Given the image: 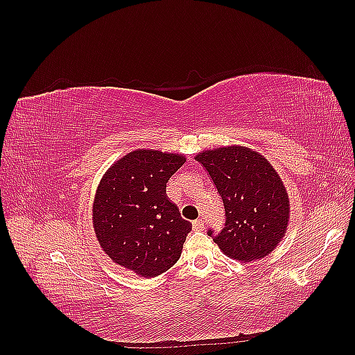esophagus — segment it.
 Wrapping results in <instances>:
<instances>
[{
	"label": "esophagus",
	"mask_w": 355,
	"mask_h": 355,
	"mask_svg": "<svg viewBox=\"0 0 355 355\" xmlns=\"http://www.w3.org/2000/svg\"><path fill=\"white\" fill-rule=\"evenodd\" d=\"M192 227H194V230H201L204 228V220L202 219H197L192 222Z\"/></svg>",
	"instance_id": "esophagus-1"
}]
</instances>
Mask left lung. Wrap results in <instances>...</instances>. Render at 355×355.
<instances>
[{
    "mask_svg": "<svg viewBox=\"0 0 355 355\" xmlns=\"http://www.w3.org/2000/svg\"><path fill=\"white\" fill-rule=\"evenodd\" d=\"M216 185L225 227L209 235L232 259L252 262L270 254L287 231L290 201L286 187L263 155L247 146H222L196 155Z\"/></svg>",
    "mask_w": 355,
    "mask_h": 355,
    "instance_id": "1",
    "label": "left lung"
}]
</instances>
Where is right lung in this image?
I'll list each match as a JSON object with an SVG mask.
<instances>
[{
	"label": "right lung",
	"instance_id": "right-lung-1",
	"mask_svg": "<svg viewBox=\"0 0 355 355\" xmlns=\"http://www.w3.org/2000/svg\"><path fill=\"white\" fill-rule=\"evenodd\" d=\"M185 161L182 154L136 149L116 159L96 189V239L116 265L139 277L170 270L192 230L166 194L168 179Z\"/></svg>",
	"mask_w": 355,
	"mask_h": 355
}]
</instances>
